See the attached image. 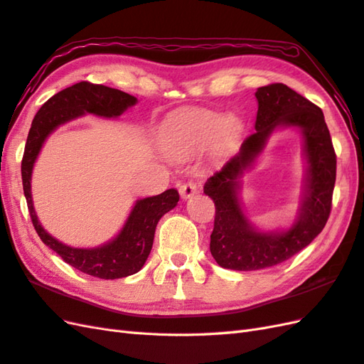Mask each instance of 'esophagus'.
<instances>
[{"mask_svg":"<svg viewBox=\"0 0 364 364\" xmlns=\"http://www.w3.org/2000/svg\"><path fill=\"white\" fill-rule=\"evenodd\" d=\"M198 191H200V183L198 181H188L180 188V195H181L183 200H188V198L192 197V195L197 193Z\"/></svg>","mask_w":364,"mask_h":364,"instance_id":"esophagus-1","label":"esophagus"}]
</instances>
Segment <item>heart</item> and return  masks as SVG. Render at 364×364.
I'll return each instance as SVG.
<instances>
[{"instance_id":"heart-1","label":"heart","mask_w":364,"mask_h":364,"mask_svg":"<svg viewBox=\"0 0 364 364\" xmlns=\"http://www.w3.org/2000/svg\"><path fill=\"white\" fill-rule=\"evenodd\" d=\"M238 130L240 123L234 117L221 121L220 115L212 110H192L175 118L166 127L163 144L173 154H189L208 144L215 134L230 138Z\"/></svg>"}]
</instances>
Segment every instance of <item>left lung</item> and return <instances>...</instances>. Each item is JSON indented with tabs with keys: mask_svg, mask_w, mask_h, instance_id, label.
I'll return each mask as SVG.
<instances>
[{
	"mask_svg": "<svg viewBox=\"0 0 364 364\" xmlns=\"http://www.w3.org/2000/svg\"><path fill=\"white\" fill-rule=\"evenodd\" d=\"M255 97L257 132L249 135L240 152L204 184V193L215 203L210 254L221 267L234 271L272 267L311 245L329 218L337 175V155L318 106L282 82L258 87ZM277 127L302 130L308 163L305 189L294 225L286 231L262 232L250 225L240 209L239 178L262 151Z\"/></svg>",
	"mask_w": 364,
	"mask_h": 364,
	"instance_id": "1",
	"label": "left lung"
}]
</instances>
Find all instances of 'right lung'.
<instances>
[{
  "label": "right lung",
  "mask_w": 364,
  "mask_h": 364,
  "mask_svg": "<svg viewBox=\"0 0 364 364\" xmlns=\"http://www.w3.org/2000/svg\"><path fill=\"white\" fill-rule=\"evenodd\" d=\"M136 105V98L129 93L87 81L77 82L55 93L36 112L27 135L21 161L24 197L36 234L46 246L57 252L64 262L87 275L115 279L136 274L146 263L154 245L155 228L166 212L172 210L180 200L175 189H167L155 197L136 200L119 234L109 243L98 247H72L53 238L41 226L32 201L31 180L41 147L55 129L70 119L92 114L105 118H117L124 110Z\"/></svg>",
  "instance_id": "add662e5"
}]
</instances>
